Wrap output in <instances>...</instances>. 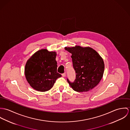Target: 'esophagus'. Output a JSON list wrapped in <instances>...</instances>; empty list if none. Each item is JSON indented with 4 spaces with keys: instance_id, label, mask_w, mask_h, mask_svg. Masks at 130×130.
Listing matches in <instances>:
<instances>
[{
    "instance_id": "esophagus-1",
    "label": "esophagus",
    "mask_w": 130,
    "mask_h": 130,
    "mask_svg": "<svg viewBox=\"0 0 130 130\" xmlns=\"http://www.w3.org/2000/svg\"><path fill=\"white\" fill-rule=\"evenodd\" d=\"M62 76L63 77H65V76H66V72H65V73L62 74Z\"/></svg>"
}]
</instances>
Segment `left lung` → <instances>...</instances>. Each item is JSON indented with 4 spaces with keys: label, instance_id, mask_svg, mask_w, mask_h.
<instances>
[{
    "label": "left lung",
    "instance_id": "1",
    "mask_svg": "<svg viewBox=\"0 0 130 130\" xmlns=\"http://www.w3.org/2000/svg\"><path fill=\"white\" fill-rule=\"evenodd\" d=\"M72 54L73 67L76 77L73 82L67 80L77 92H87L96 86L102 78L104 71V61L99 54L90 47H65Z\"/></svg>",
    "mask_w": 130,
    "mask_h": 130
}]
</instances>
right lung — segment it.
Segmentation results:
<instances>
[{
    "mask_svg": "<svg viewBox=\"0 0 130 130\" xmlns=\"http://www.w3.org/2000/svg\"><path fill=\"white\" fill-rule=\"evenodd\" d=\"M55 52L41 49L27 61L25 75L30 85L35 90L45 92L52 88L56 80L61 77L57 72Z\"/></svg>",
    "mask_w": 130,
    "mask_h": 130,
    "instance_id": "right-lung-1",
    "label": "right lung"
}]
</instances>
